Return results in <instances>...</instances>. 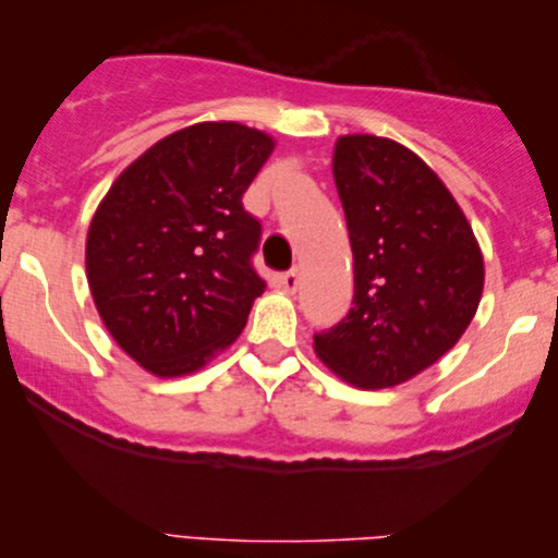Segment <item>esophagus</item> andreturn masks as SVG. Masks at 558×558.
I'll use <instances>...</instances> for the list:
<instances>
[{
	"instance_id": "34e87169",
	"label": "esophagus",
	"mask_w": 558,
	"mask_h": 558,
	"mask_svg": "<svg viewBox=\"0 0 558 558\" xmlns=\"http://www.w3.org/2000/svg\"><path fill=\"white\" fill-rule=\"evenodd\" d=\"M280 286H283V291L294 294L296 286H300V272H296V269H289V272H283V275H280Z\"/></svg>"
}]
</instances>
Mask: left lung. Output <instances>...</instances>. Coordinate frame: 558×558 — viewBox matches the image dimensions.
Listing matches in <instances>:
<instances>
[{"instance_id":"1","label":"left lung","mask_w":558,"mask_h":558,"mask_svg":"<svg viewBox=\"0 0 558 558\" xmlns=\"http://www.w3.org/2000/svg\"><path fill=\"white\" fill-rule=\"evenodd\" d=\"M331 170L353 251V307L313 337L315 353L359 388L399 386L470 326L481 247L451 191L404 145L348 134Z\"/></svg>"}]
</instances>
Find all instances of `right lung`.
Instances as JSON below:
<instances>
[{
	"label": "right lung",
	"instance_id": "right-lung-1",
	"mask_svg": "<svg viewBox=\"0 0 558 558\" xmlns=\"http://www.w3.org/2000/svg\"><path fill=\"white\" fill-rule=\"evenodd\" d=\"M275 143L243 123H194L118 174L94 213L86 272L112 340L159 378L238 340L267 283L243 194Z\"/></svg>",
	"mask_w": 558,
	"mask_h": 558
}]
</instances>
